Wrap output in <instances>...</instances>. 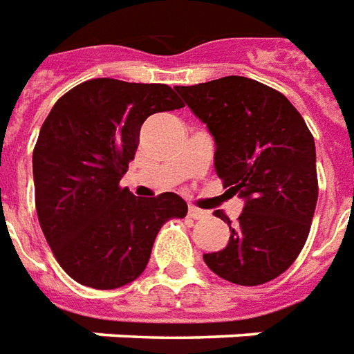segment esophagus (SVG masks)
I'll use <instances>...</instances> for the list:
<instances>
[{"label": "esophagus", "instance_id": "1", "mask_svg": "<svg viewBox=\"0 0 354 354\" xmlns=\"http://www.w3.org/2000/svg\"><path fill=\"white\" fill-rule=\"evenodd\" d=\"M189 215H190V217H194V219H200V217H205V212H204V209H200V207H194V205H190Z\"/></svg>", "mask_w": 354, "mask_h": 354}]
</instances>
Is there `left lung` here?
I'll return each instance as SVG.
<instances>
[{
  "label": "left lung",
  "instance_id": "left-lung-1",
  "mask_svg": "<svg viewBox=\"0 0 354 354\" xmlns=\"http://www.w3.org/2000/svg\"><path fill=\"white\" fill-rule=\"evenodd\" d=\"M215 141L213 165L244 200L221 252L204 253L217 277L257 286L280 277L309 236L318 200L317 150L301 114L282 93L255 80L227 76L175 87Z\"/></svg>",
  "mask_w": 354,
  "mask_h": 354
}]
</instances>
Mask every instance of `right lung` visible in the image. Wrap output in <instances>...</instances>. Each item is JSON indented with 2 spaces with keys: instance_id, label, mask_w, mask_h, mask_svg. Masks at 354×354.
I'll return each instance as SVG.
<instances>
[{
  "instance_id": "obj_1",
  "label": "right lung",
  "mask_w": 354,
  "mask_h": 354,
  "mask_svg": "<svg viewBox=\"0 0 354 354\" xmlns=\"http://www.w3.org/2000/svg\"><path fill=\"white\" fill-rule=\"evenodd\" d=\"M183 106L169 85L110 77L84 82L55 102L32 158L36 209L57 261L80 284L133 282L162 225L189 212L175 192L135 198L120 189L142 122Z\"/></svg>"
}]
</instances>
